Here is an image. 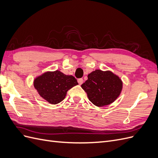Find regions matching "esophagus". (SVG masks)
<instances>
[{
    "instance_id": "obj_1",
    "label": "esophagus",
    "mask_w": 158,
    "mask_h": 158,
    "mask_svg": "<svg viewBox=\"0 0 158 158\" xmlns=\"http://www.w3.org/2000/svg\"><path fill=\"white\" fill-rule=\"evenodd\" d=\"M83 82H84V80H83L82 78H79V79H78V84H79L80 85H82V84H83Z\"/></svg>"
}]
</instances>
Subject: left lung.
I'll use <instances>...</instances> for the list:
<instances>
[{
  "label": "left lung",
  "instance_id": "8db88e82",
  "mask_svg": "<svg viewBox=\"0 0 158 158\" xmlns=\"http://www.w3.org/2000/svg\"><path fill=\"white\" fill-rule=\"evenodd\" d=\"M88 78L81 87L95 106H107L120 95L123 88L122 81L111 71L95 70L88 74Z\"/></svg>",
  "mask_w": 158,
  "mask_h": 158
}]
</instances>
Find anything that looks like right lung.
I'll return each instance as SVG.
<instances>
[{
  "mask_svg": "<svg viewBox=\"0 0 158 158\" xmlns=\"http://www.w3.org/2000/svg\"><path fill=\"white\" fill-rule=\"evenodd\" d=\"M33 84L41 96L51 104L63 101L68 90L78 84L73 76L66 75L59 70L47 72L35 78Z\"/></svg>",
  "mask_w": 158,
  "mask_h": 158,
  "instance_id": "1",
  "label": "right lung"
}]
</instances>
